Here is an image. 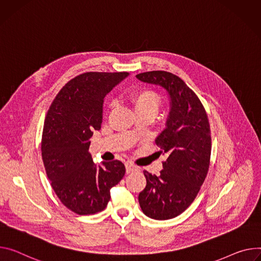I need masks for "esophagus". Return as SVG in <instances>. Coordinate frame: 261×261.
Masks as SVG:
<instances>
[{
  "label": "esophagus",
  "instance_id": "obj_1",
  "mask_svg": "<svg viewBox=\"0 0 261 261\" xmlns=\"http://www.w3.org/2000/svg\"><path fill=\"white\" fill-rule=\"evenodd\" d=\"M139 169L137 167H135V165L133 164H130V163H126V173L127 174H130V173H133L135 171H138Z\"/></svg>",
  "mask_w": 261,
  "mask_h": 261
}]
</instances>
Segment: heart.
I'll use <instances>...</instances> for the list:
<instances>
[{"mask_svg": "<svg viewBox=\"0 0 261 261\" xmlns=\"http://www.w3.org/2000/svg\"><path fill=\"white\" fill-rule=\"evenodd\" d=\"M130 101L135 111L157 112L161 103L158 94L150 89H139L130 94Z\"/></svg>", "mask_w": 261, "mask_h": 261, "instance_id": "obj_1", "label": "heart"}]
</instances>
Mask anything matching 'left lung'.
<instances>
[{
    "label": "left lung",
    "instance_id": "1",
    "mask_svg": "<svg viewBox=\"0 0 261 261\" xmlns=\"http://www.w3.org/2000/svg\"><path fill=\"white\" fill-rule=\"evenodd\" d=\"M136 78L162 87L170 98L165 129L155 143L168 158L160 176L145 171V189L138 196L141 210L151 219L178 217L196 199L210 163L211 136L206 111L183 80L164 70L141 73Z\"/></svg>",
    "mask_w": 261,
    "mask_h": 261
}]
</instances>
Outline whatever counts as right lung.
<instances>
[{"label": "right lung", "mask_w": 261, "mask_h": 261, "mask_svg": "<svg viewBox=\"0 0 261 261\" xmlns=\"http://www.w3.org/2000/svg\"><path fill=\"white\" fill-rule=\"evenodd\" d=\"M129 73H84L68 81L46 113L41 156L44 169L61 203L77 215L104 210L110 188L120 182L125 165L120 160L96 165L89 138L100 130L106 94Z\"/></svg>", "instance_id": "right-lung-1"}]
</instances>
